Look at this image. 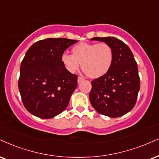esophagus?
Segmentation results:
<instances>
[{
  "mask_svg": "<svg viewBox=\"0 0 159 159\" xmlns=\"http://www.w3.org/2000/svg\"><path fill=\"white\" fill-rule=\"evenodd\" d=\"M83 80H84V78L83 77V76H78V79H77V83H82Z\"/></svg>",
  "mask_w": 159,
  "mask_h": 159,
  "instance_id": "esophagus-1",
  "label": "esophagus"
}]
</instances>
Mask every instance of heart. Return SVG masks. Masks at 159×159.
I'll return each mask as SVG.
<instances>
[{"mask_svg":"<svg viewBox=\"0 0 159 159\" xmlns=\"http://www.w3.org/2000/svg\"><path fill=\"white\" fill-rule=\"evenodd\" d=\"M72 55L64 53L61 62L70 73L77 71L82 64V68L86 75L91 79H98L109 71L113 60V51L105 43H80L71 49Z\"/></svg>","mask_w":159,"mask_h":159,"instance_id":"1","label":"heart"}]
</instances>
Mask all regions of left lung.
<instances>
[{
  "label": "left lung",
  "mask_w": 159,
  "mask_h": 159,
  "mask_svg": "<svg viewBox=\"0 0 159 159\" xmlns=\"http://www.w3.org/2000/svg\"><path fill=\"white\" fill-rule=\"evenodd\" d=\"M113 48V60L109 71L91 82L90 102L100 114L115 118L134 108L140 89L138 67L134 54L124 42L116 38H93Z\"/></svg>",
  "instance_id": "left-lung-1"
}]
</instances>
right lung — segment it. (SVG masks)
<instances>
[{"label": "right lung", "instance_id": "obj_1", "mask_svg": "<svg viewBox=\"0 0 159 159\" xmlns=\"http://www.w3.org/2000/svg\"><path fill=\"white\" fill-rule=\"evenodd\" d=\"M77 42L66 38H46L32 45L21 62L18 89L23 105L41 119L56 116L68 107L77 76L61 62L65 50Z\"/></svg>", "mask_w": 159, "mask_h": 159}]
</instances>
